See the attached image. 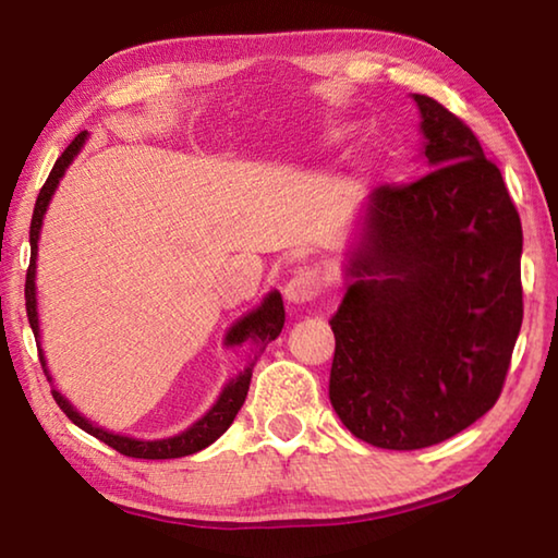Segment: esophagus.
I'll list each match as a JSON object with an SVG mask.
<instances>
[{
  "label": "esophagus",
  "instance_id": "1",
  "mask_svg": "<svg viewBox=\"0 0 558 558\" xmlns=\"http://www.w3.org/2000/svg\"><path fill=\"white\" fill-rule=\"evenodd\" d=\"M323 272L317 268H298L286 282V288H282V295L292 305H305V302H313L323 292Z\"/></svg>",
  "mask_w": 558,
  "mask_h": 558
}]
</instances>
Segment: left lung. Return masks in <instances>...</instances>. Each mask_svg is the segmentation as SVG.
Returning a JSON list of instances; mask_svg holds the SVG:
<instances>
[{"instance_id": "left-lung-1", "label": "left lung", "mask_w": 558, "mask_h": 558, "mask_svg": "<svg viewBox=\"0 0 558 558\" xmlns=\"http://www.w3.org/2000/svg\"><path fill=\"white\" fill-rule=\"evenodd\" d=\"M421 110L430 172L366 206L342 305L329 319V401L352 436L418 450L493 409L522 327V223L499 167L456 112Z\"/></svg>"}]
</instances>
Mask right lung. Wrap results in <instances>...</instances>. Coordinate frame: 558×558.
Masks as SVG:
<instances>
[{
  "instance_id": "add662e5",
  "label": "right lung",
  "mask_w": 558,
  "mask_h": 558,
  "mask_svg": "<svg viewBox=\"0 0 558 558\" xmlns=\"http://www.w3.org/2000/svg\"><path fill=\"white\" fill-rule=\"evenodd\" d=\"M88 132L83 130L75 135L73 143L63 149V155L56 159V165L51 169L49 179H46L41 192H39V199H36L34 206V216H32V231H29V241H32V260H29V270H26V286H24V300H26V317H29V325L34 329V337H39V317H36V286H34V276H36V243H39V231H41V221H44V214H46V206L51 202V194L56 184H59V179L63 177L65 167L71 165V159L78 155V149L86 143ZM282 325H286V307H282V298L280 292H270V295L263 300V305L256 310V313L245 315L243 319H239L231 329L229 335H226V344H241L245 339H253L260 349H266L268 342H272L280 335ZM39 362L44 366V374L49 376L46 372V362L39 352ZM251 376H253V364L248 369L241 372L239 376L231 384H226L223 393L219 396V401H216L214 409L204 415L202 421H196L192 428L179 433L174 438H167V440H135V438H125V436H116V433H108L98 426H93L88 423L83 415H78L73 411V405L63 399L59 391H51L53 393V401L61 405V411L69 415V418L75 423V426L83 428L86 433H90L93 438H98L110 446L112 450L122 452V456L128 458H143V460H169V458H184V456H192V452H199L206 446H211V442L221 436V433L231 426L235 413L241 411V405L245 401V396H248V386H251Z\"/></svg>"
}]
</instances>
